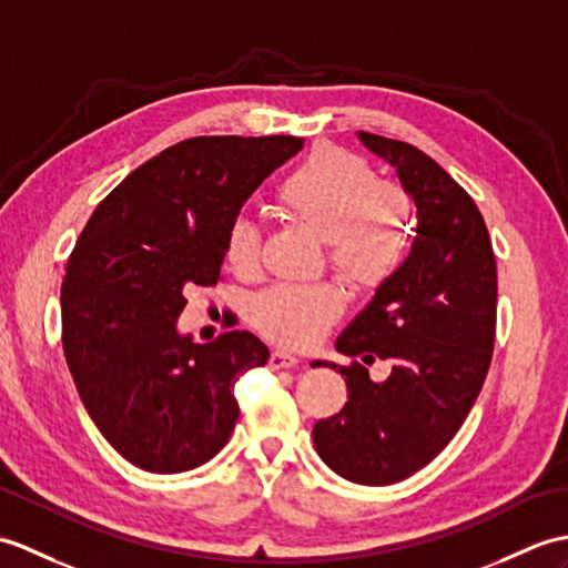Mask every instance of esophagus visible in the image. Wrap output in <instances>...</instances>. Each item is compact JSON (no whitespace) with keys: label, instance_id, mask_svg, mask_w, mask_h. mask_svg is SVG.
<instances>
[{"label":"esophagus","instance_id":"esophagus-1","mask_svg":"<svg viewBox=\"0 0 568 568\" xmlns=\"http://www.w3.org/2000/svg\"><path fill=\"white\" fill-rule=\"evenodd\" d=\"M300 361L295 358L293 353H285V351H273L271 358H268V367L271 371H285V367H295Z\"/></svg>","mask_w":568,"mask_h":568}]
</instances>
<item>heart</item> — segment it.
I'll return each mask as SVG.
<instances>
[{
    "instance_id": "heart-1",
    "label": "heart",
    "mask_w": 568,
    "mask_h": 568,
    "mask_svg": "<svg viewBox=\"0 0 568 568\" xmlns=\"http://www.w3.org/2000/svg\"><path fill=\"white\" fill-rule=\"evenodd\" d=\"M285 213L320 236L328 261L348 283L375 290L397 275L406 258V195L361 154L322 144L278 189ZM224 256L234 271L254 268L258 232L234 220L224 240ZM344 310V295L332 283L278 285L254 300L252 316L275 344L305 348L316 344Z\"/></svg>"
}]
</instances>
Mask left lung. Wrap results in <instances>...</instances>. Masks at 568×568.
I'll return each instance as SVG.
<instances>
[{
	"label": "left lung",
	"instance_id": "1",
	"mask_svg": "<svg viewBox=\"0 0 568 568\" xmlns=\"http://www.w3.org/2000/svg\"><path fill=\"white\" fill-rule=\"evenodd\" d=\"M385 160L416 205L412 254L375 290L336 338V351L361 358L334 367L348 402L316 420L314 447L341 477L385 486L426 467L465 424L489 373L496 334V258L469 193L414 144L358 133ZM393 361L385 383L365 364Z\"/></svg>",
	"mask_w": 568,
	"mask_h": 568
}]
</instances>
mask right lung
Here are the masks:
<instances>
[{
    "label": "right lung",
    "mask_w": 568,
    "mask_h": 568,
    "mask_svg": "<svg viewBox=\"0 0 568 568\" xmlns=\"http://www.w3.org/2000/svg\"><path fill=\"white\" fill-rule=\"evenodd\" d=\"M302 138H191L97 205L64 271L62 348L79 397L128 463L176 474L213 459L240 418L234 382L268 363L248 332H179L193 285H215L240 207Z\"/></svg>",
    "instance_id": "add662e5"
}]
</instances>
